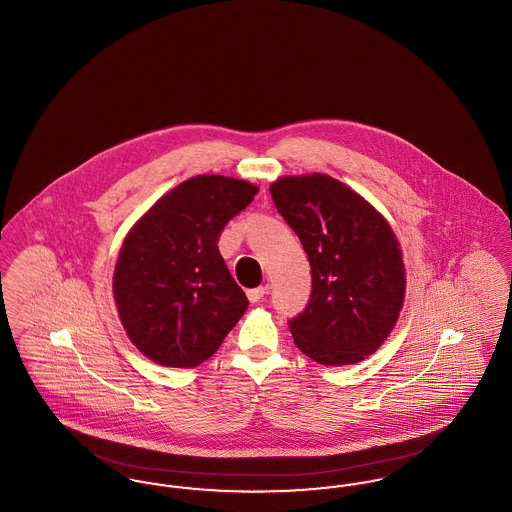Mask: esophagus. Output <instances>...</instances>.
Masks as SVG:
<instances>
[{"instance_id":"1","label":"esophagus","mask_w":512,"mask_h":512,"mask_svg":"<svg viewBox=\"0 0 512 512\" xmlns=\"http://www.w3.org/2000/svg\"><path fill=\"white\" fill-rule=\"evenodd\" d=\"M267 292V286H261V288H253V290H247V299H249L251 303H257V301H261V299L265 297V293Z\"/></svg>"}]
</instances>
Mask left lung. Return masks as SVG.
<instances>
[{
    "label": "left lung",
    "mask_w": 512,
    "mask_h": 512,
    "mask_svg": "<svg viewBox=\"0 0 512 512\" xmlns=\"http://www.w3.org/2000/svg\"><path fill=\"white\" fill-rule=\"evenodd\" d=\"M270 195L311 263V299L288 322L297 349L320 365L365 361L390 336L405 299L388 220L328 174L282 176Z\"/></svg>",
    "instance_id": "obj_1"
}]
</instances>
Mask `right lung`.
I'll use <instances>...</instances> for the list:
<instances>
[{"label": "right lung", "instance_id": "1", "mask_svg": "<svg viewBox=\"0 0 512 512\" xmlns=\"http://www.w3.org/2000/svg\"><path fill=\"white\" fill-rule=\"evenodd\" d=\"M257 186L201 174L163 195L122 242L113 295L130 341L153 363L194 368L217 353L249 305L219 238Z\"/></svg>", "mask_w": 512, "mask_h": 512}]
</instances>
